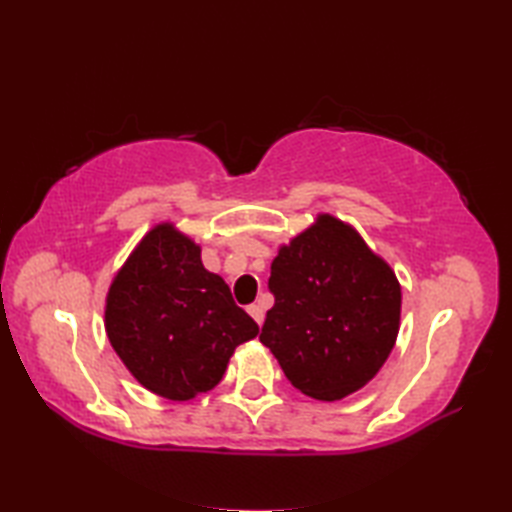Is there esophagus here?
<instances>
[{"label": "esophagus", "instance_id": "34e87169", "mask_svg": "<svg viewBox=\"0 0 512 512\" xmlns=\"http://www.w3.org/2000/svg\"><path fill=\"white\" fill-rule=\"evenodd\" d=\"M248 314L257 321V325H262L264 323V303H259V301L257 303H250Z\"/></svg>", "mask_w": 512, "mask_h": 512}]
</instances>
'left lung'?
I'll use <instances>...</instances> for the list:
<instances>
[{
    "label": "left lung",
    "instance_id": "obj_1",
    "mask_svg": "<svg viewBox=\"0 0 512 512\" xmlns=\"http://www.w3.org/2000/svg\"><path fill=\"white\" fill-rule=\"evenodd\" d=\"M259 341L286 378L317 400H341L385 365L400 330V284L356 228L321 213L279 248Z\"/></svg>",
    "mask_w": 512,
    "mask_h": 512
}]
</instances>
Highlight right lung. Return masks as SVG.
Segmentation results:
<instances>
[{"label":"right lung","mask_w":512,"mask_h":512,"mask_svg":"<svg viewBox=\"0 0 512 512\" xmlns=\"http://www.w3.org/2000/svg\"><path fill=\"white\" fill-rule=\"evenodd\" d=\"M114 352L145 389L191 400L220 383L237 345L259 328L224 279L202 266L200 246L162 222L140 239L105 301Z\"/></svg>","instance_id":"right-lung-1"}]
</instances>
